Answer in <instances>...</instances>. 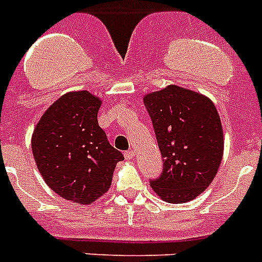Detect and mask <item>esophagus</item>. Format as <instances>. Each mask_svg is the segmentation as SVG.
<instances>
[{"label": "esophagus", "mask_w": 262, "mask_h": 262, "mask_svg": "<svg viewBox=\"0 0 262 262\" xmlns=\"http://www.w3.org/2000/svg\"><path fill=\"white\" fill-rule=\"evenodd\" d=\"M135 155H136L135 150H126V152L124 153V156H125V159H126V160H132V159L135 157Z\"/></svg>", "instance_id": "obj_1"}]
</instances>
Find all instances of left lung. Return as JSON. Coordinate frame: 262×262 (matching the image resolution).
I'll return each instance as SVG.
<instances>
[{"label":"left lung","instance_id":"1","mask_svg":"<svg viewBox=\"0 0 262 262\" xmlns=\"http://www.w3.org/2000/svg\"><path fill=\"white\" fill-rule=\"evenodd\" d=\"M163 157V172L150 180L168 203L199 196L215 178L223 156V130L211 99L169 84L144 97Z\"/></svg>","mask_w":262,"mask_h":262}]
</instances>
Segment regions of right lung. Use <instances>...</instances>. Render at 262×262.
<instances>
[{
  "label": "right lung",
  "instance_id": "obj_1",
  "mask_svg": "<svg viewBox=\"0 0 262 262\" xmlns=\"http://www.w3.org/2000/svg\"><path fill=\"white\" fill-rule=\"evenodd\" d=\"M102 101L89 91L61 95L32 135V152L44 182L67 201L90 205L107 192L124 155L98 125Z\"/></svg>",
  "mask_w": 262,
  "mask_h": 262
}]
</instances>
